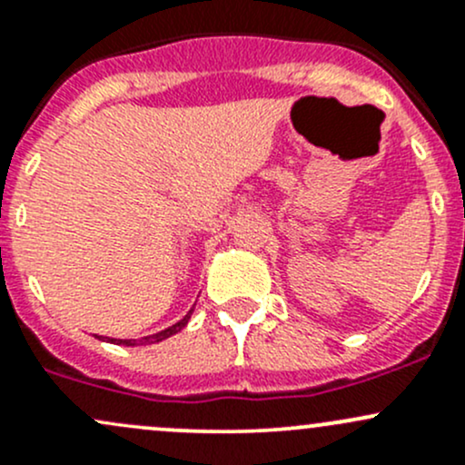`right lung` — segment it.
Wrapping results in <instances>:
<instances>
[{"label": "right lung", "mask_w": 465, "mask_h": 465, "mask_svg": "<svg viewBox=\"0 0 465 465\" xmlns=\"http://www.w3.org/2000/svg\"><path fill=\"white\" fill-rule=\"evenodd\" d=\"M193 314V308L188 311V314L183 319H179L177 323H173L171 328H166V331L162 332H154V334H148V337H142V339H111V337H97L102 339V341H111V343H117V346H146V343H157V341H163V339L173 337V334H177L182 328H186L188 319H191Z\"/></svg>", "instance_id": "obj_1"}]
</instances>
